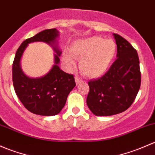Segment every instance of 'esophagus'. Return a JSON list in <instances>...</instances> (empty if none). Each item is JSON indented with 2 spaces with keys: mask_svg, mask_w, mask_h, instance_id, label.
I'll list each match as a JSON object with an SVG mask.
<instances>
[{
  "mask_svg": "<svg viewBox=\"0 0 155 155\" xmlns=\"http://www.w3.org/2000/svg\"><path fill=\"white\" fill-rule=\"evenodd\" d=\"M74 79H75V83H76V84H77V85H79V84H81V83L83 82L82 80H81V78H79L78 77H77V76H76V77L74 78Z\"/></svg>",
  "mask_w": 155,
  "mask_h": 155,
  "instance_id": "obj_1",
  "label": "esophagus"
}]
</instances>
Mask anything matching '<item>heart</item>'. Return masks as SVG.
<instances>
[{"label":"heart","mask_w":155,"mask_h":155,"mask_svg":"<svg viewBox=\"0 0 155 155\" xmlns=\"http://www.w3.org/2000/svg\"><path fill=\"white\" fill-rule=\"evenodd\" d=\"M69 53L63 54V60L68 65L74 64V58L80 59L81 73L89 78L103 76L112 66L117 52V46L112 39L91 36L72 43Z\"/></svg>","instance_id":"b5f03b06"}]
</instances>
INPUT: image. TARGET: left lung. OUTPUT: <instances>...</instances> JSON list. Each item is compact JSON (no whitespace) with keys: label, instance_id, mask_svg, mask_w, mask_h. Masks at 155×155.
Wrapping results in <instances>:
<instances>
[{"label":"left lung","instance_id":"8db88e82","mask_svg":"<svg viewBox=\"0 0 155 155\" xmlns=\"http://www.w3.org/2000/svg\"><path fill=\"white\" fill-rule=\"evenodd\" d=\"M113 36L117 45V59L102 77L88 82L87 106L97 116H112L128 109L141 84L137 51L119 34Z\"/></svg>","mask_w":155,"mask_h":155}]
</instances>
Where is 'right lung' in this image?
Listing matches in <instances>:
<instances>
[{
  "label": "right lung",
  "instance_id": "add662e5",
  "mask_svg": "<svg viewBox=\"0 0 155 155\" xmlns=\"http://www.w3.org/2000/svg\"><path fill=\"white\" fill-rule=\"evenodd\" d=\"M59 31L56 28L47 29L37 33L21 43L17 50L12 63V82L15 92L21 102L30 112L40 116L58 114L66 102L69 92L75 87L73 74L62 71L58 66L61 51L57 45ZM44 41L53 47L54 65L52 69L41 78L28 77L23 72L20 60L29 43Z\"/></svg>",
  "mask_w": 155,
  "mask_h": 155
}]
</instances>
